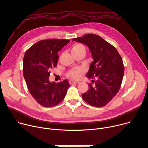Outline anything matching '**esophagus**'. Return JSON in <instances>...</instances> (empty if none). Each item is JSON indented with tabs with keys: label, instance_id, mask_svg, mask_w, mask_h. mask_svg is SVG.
Segmentation results:
<instances>
[{
	"label": "esophagus",
	"instance_id": "esophagus-1",
	"mask_svg": "<svg viewBox=\"0 0 148 148\" xmlns=\"http://www.w3.org/2000/svg\"><path fill=\"white\" fill-rule=\"evenodd\" d=\"M69 84L70 85H72V84H73V83H79V81H73V80H69Z\"/></svg>",
	"mask_w": 148,
	"mask_h": 148
}]
</instances>
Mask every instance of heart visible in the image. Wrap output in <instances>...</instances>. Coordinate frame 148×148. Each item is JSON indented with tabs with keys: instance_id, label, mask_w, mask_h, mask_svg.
Returning <instances> with one entry per match:
<instances>
[{
	"instance_id": "1",
	"label": "heart",
	"mask_w": 148,
	"mask_h": 148,
	"mask_svg": "<svg viewBox=\"0 0 148 148\" xmlns=\"http://www.w3.org/2000/svg\"><path fill=\"white\" fill-rule=\"evenodd\" d=\"M71 50L73 54L79 53H85L86 51V49L84 45L79 43L74 44L72 47ZM83 72H84V71L81 68H74L69 71L67 73V76L70 79L77 80L80 77Z\"/></svg>"
}]
</instances>
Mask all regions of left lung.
I'll return each instance as SVG.
<instances>
[{
	"label": "left lung",
	"instance_id": "8db88e82",
	"mask_svg": "<svg viewBox=\"0 0 148 148\" xmlns=\"http://www.w3.org/2000/svg\"><path fill=\"white\" fill-rule=\"evenodd\" d=\"M73 40L89 47L94 60L86 74L88 78L92 79V83L87 92L82 94V99L91 106H104L121 87L125 71L121 57L116 48L98 35L88 34Z\"/></svg>",
	"mask_w": 148,
	"mask_h": 148
}]
</instances>
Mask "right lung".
Here are the masks:
<instances>
[{
	"label": "right lung",
	"instance_id": "right-lung-1",
	"mask_svg": "<svg viewBox=\"0 0 148 148\" xmlns=\"http://www.w3.org/2000/svg\"><path fill=\"white\" fill-rule=\"evenodd\" d=\"M69 42L66 39L40 40L25 52L23 60L24 79L29 93L42 106H56L66 94L69 87L68 81L50 82L49 76V70L57 66L58 51Z\"/></svg>",
	"mask_w": 148,
	"mask_h": 148
}]
</instances>
